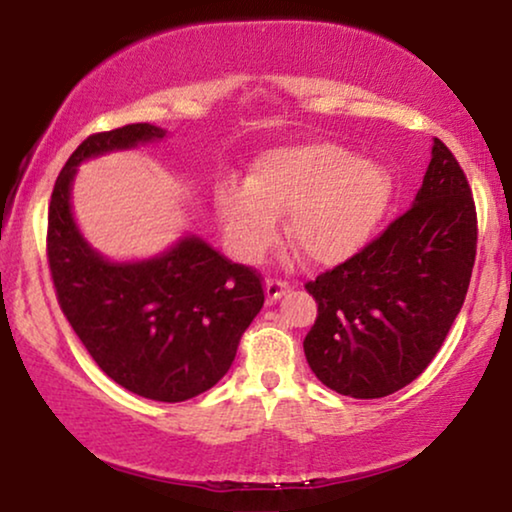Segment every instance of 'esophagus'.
Listing matches in <instances>:
<instances>
[{
    "mask_svg": "<svg viewBox=\"0 0 512 512\" xmlns=\"http://www.w3.org/2000/svg\"><path fill=\"white\" fill-rule=\"evenodd\" d=\"M289 289H291L289 282H282V279H275V277L265 279V298H268V303H275V300L282 298Z\"/></svg>",
    "mask_w": 512,
    "mask_h": 512,
    "instance_id": "obj_1",
    "label": "esophagus"
}]
</instances>
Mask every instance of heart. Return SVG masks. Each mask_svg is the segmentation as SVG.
<instances>
[{
    "label": "heart",
    "instance_id": "b5f03b06",
    "mask_svg": "<svg viewBox=\"0 0 512 512\" xmlns=\"http://www.w3.org/2000/svg\"><path fill=\"white\" fill-rule=\"evenodd\" d=\"M394 198L382 165L331 142H305L265 151L251 165L249 184H226L216 209L230 247L256 258L286 219L293 247L314 265H338L370 242Z\"/></svg>",
    "mask_w": 512,
    "mask_h": 512
}]
</instances>
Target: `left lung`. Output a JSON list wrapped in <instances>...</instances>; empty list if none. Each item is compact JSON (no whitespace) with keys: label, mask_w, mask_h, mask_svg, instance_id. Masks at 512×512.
<instances>
[{"label":"left lung","mask_w":512,"mask_h":512,"mask_svg":"<svg viewBox=\"0 0 512 512\" xmlns=\"http://www.w3.org/2000/svg\"><path fill=\"white\" fill-rule=\"evenodd\" d=\"M478 247L471 186L433 139L422 188L403 216L305 289L317 321L305 335L312 373L352 398H382L417 380L464 305Z\"/></svg>","instance_id":"left-lung-1"}]
</instances>
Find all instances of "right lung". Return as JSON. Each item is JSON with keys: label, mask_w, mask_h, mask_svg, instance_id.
<instances>
[{"label": "right lung", "mask_w": 512, "mask_h": 512, "mask_svg": "<svg viewBox=\"0 0 512 512\" xmlns=\"http://www.w3.org/2000/svg\"><path fill=\"white\" fill-rule=\"evenodd\" d=\"M163 137V128L132 123L83 139L55 179L46 251L60 310L97 366L132 394L179 403L233 366L263 307L261 275L195 235L149 261L111 263L83 240L69 202L83 160Z\"/></svg>", "instance_id": "obj_1"}]
</instances>
